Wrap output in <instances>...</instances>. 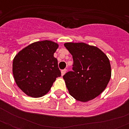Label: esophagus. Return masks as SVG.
Here are the masks:
<instances>
[{"instance_id": "1", "label": "esophagus", "mask_w": 129, "mask_h": 129, "mask_svg": "<svg viewBox=\"0 0 129 129\" xmlns=\"http://www.w3.org/2000/svg\"><path fill=\"white\" fill-rule=\"evenodd\" d=\"M67 70L66 69H63V70H61V76H63V75L66 74V72Z\"/></svg>"}]
</instances>
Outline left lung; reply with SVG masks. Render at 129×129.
<instances>
[{
  "mask_svg": "<svg viewBox=\"0 0 129 129\" xmlns=\"http://www.w3.org/2000/svg\"><path fill=\"white\" fill-rule=\"evenodd\" d=\"M73 57L72 71L63 75L72 97L81 102L94 99L104 90L111 77L110 61L100 49L84 43H66Z\"/></svg>",
  "mask_w": 129,
  "mask_h": 129,
  "instance_id": "left-lung-1",
  "label": "left lung"
}]
</instances>
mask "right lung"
I'll return each mask as SVG.
<instances>
[{
  "mask_svg": "<svg viewBox=\"0 0 129 129\" xmlns=\"http://www.w3.org/2000/svg\"><path fill=\"white\" fill-rule=\"evenodd\" d=\"M58 45L51 41H37L19 51L13 63L15 82L27 96L39 98L49 91L61 76L53 54Z\"/></svg>",
  "mask_w": 129,
  "mask_h": 129,
  "instance_id": "1",
  "label": "right lung"
}]
</instances>
